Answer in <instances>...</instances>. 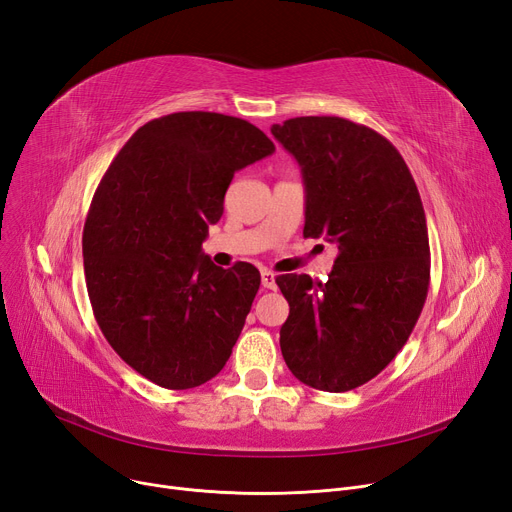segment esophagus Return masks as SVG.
Here are the masks:
<instances>
[{"label": "esophagus", "instance_id": "obj_1", "mask_svg": "<svg viewBox=\"0 0 512 512\" xmlns=\"http://www.w3.org/2000/svg\"><path fill=\"white\" fill-rule=\"evenodd\" d=\"M261 286L263 288H276V276L270 272V270H263L261 272Z\"/></svg>", "mask_w": 512, "mask_h": 512}]
</instances>
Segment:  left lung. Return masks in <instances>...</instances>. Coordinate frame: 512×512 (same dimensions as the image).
I'll return each mask as SVG.
<instances>
[{"mask_svg":"<svg viewBox=\"0 0 512 512\" xmlns=\"http://www.w3.org/2000/svg\"><path fill=\"white\" fill-rule=\"evenodd\" d=\"M274 139L305 184V236L338 247L328 282L276 278L290 305L280 348L292 375L324 392L375 378L409 340L429 286V238L417 184L396 147L336 116L290 118Z\"/></svg>","mask_w":512,"mask_h":512,"instance_id":"1","label":"left lung"}]
</instances>
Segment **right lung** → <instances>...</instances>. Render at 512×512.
<instances>
[{
  "mask_svg": "<svg viewBox=\"0 0 512 512\" xmlns=\"http://www.w3.org/2000/svg\"><path fill=\"white\" fill-rule=\"evenodd\" d=\"M274 151L247 120L178 112L141 126L103 174L83 230L87 290L105 340L149 382L188 390L230 359L261 276L201 245L234 172Z\"/></svg>",
  "mask_w": 512,
  "mask_h": 512,
  "instance_id": "obj_1",
  "label": "right lung"
}]
</instances>
